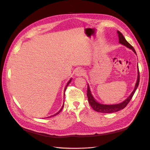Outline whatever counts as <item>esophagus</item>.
<instances>
[{
  "instance_id": "obj_1",
  "label": "esophagus",
  "mask_w": 150,
  "mask_h": 150,
  "mask_svg": "<svg viewBox=\"0 0 150 150\" xmlns=\"http://www.w3.org/2000/svg\"><path fill=\"white\" fill-rule=\"evenodd\" d=\"M85 74V71L83 69H79L78 70H77L76 72V75L77 76H83Z\"/></svg>"
}]
</instances>
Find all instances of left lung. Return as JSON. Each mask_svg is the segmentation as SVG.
<instances>
[{"mask_svg": "<svg viewBox=\"0 0 150 150\" xmlns=\"http://www.w3.org/2000/svg\"><path fill=\"white\" fill-rule=\"evenodd\" d=\"M117 34H118V37H119V40H120L119 42L121 44H123L124 46H126L127 47L132 49L133 51L134 52V53H136V51H135L134 49L133 48V47L131 46L129 43L127 42V40L125 39L124 36L122 35V33H120V31H117ZM139 69H138V76L137 82V83H136L135 88H134V89L133 91V93H131L130 96L122 103H120V104H111V105H106V104H102L98 103L93 97L92 94H91V91H90L89 86V85H88L87 96H88V102L93 110L97 112H103V113H111V112H115L120 111V110H122V109H124L127 105H128V104L131 101V98H133V95L136 91V90H137V89L138 88V86L139 85Z\"/></svg>", "mask_w": 150, "mask_h": 150, "instance_id": "left-lung-1", "label": "left lung"}]
</instances>
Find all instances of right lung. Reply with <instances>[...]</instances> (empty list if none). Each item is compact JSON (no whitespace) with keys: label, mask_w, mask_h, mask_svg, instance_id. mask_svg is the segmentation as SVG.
<instances>
[{"label":"right lung","mask_w":150,"mask_h":150,"mask_svg":"<svg viewBox=\"0 0 150 150\" xmlns=\"http://www.w3.org/2000/svg\"><path fill=\"white\" fill-rule=\"evenodd\" d=\"M71 79H70V81H69V82H68V83H67V85H66V88H65V91H66V88H67V86H68V85H69V84L70 83V82H71ZM64 104H63V105H62V108H61V110H60L59 111H58V112H57V113H56V114H55V115H54L53 116H50V117H52V116H56V115H58V114H59V112H61V111H62V108H63V107H64Z\"/></svg>","instance_id":"add662e5"}]
</instances>
